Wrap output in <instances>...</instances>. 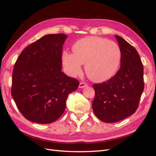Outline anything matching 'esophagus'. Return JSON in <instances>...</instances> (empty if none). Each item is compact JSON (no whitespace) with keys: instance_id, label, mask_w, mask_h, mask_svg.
<instances>
[{"instance_id":"esophagus-1","label":"esophagus","mask_w":156,"mask_h":156,"mask_svg":"<svg viewBox=\"0 0 156 156\" xmlns=\"http://www.w3.org/2000/svg\"><path fill=\"white\" fill-rule=\"evenodd\" d=\"M88 86V84L86 83V82H80V84H79V88H84V87H87Z\"/></svg>"}]
</instances>
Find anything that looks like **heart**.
Wrapping results in <instances>:
<instances>
[{
    "instance_id": "heart-1",
    "label": "heart",
    "mask_w": 156,
    "mask_h": 156,
    "mask_svg": "<svg viewBox=\"0 0 156 156\" xmlns=\"http://www.w3.org/2000/svg\"><path fill=\"white\" fill-rule=\"evenodd\" d=\"M73 54L64 51L62 64L70 76L80 74L82 66L89 78L97 82L107 80L117 72L121 64V51L112 41L98 37H88L76 41L72 46Z\"/></svg>"
}]
</instances>
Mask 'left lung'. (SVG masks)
<instances>
[{"instance_id":"left-lung-1","label":"left lung","mask_w":156,"mask_h":156,"mask_svg":"<svg viewBox=\"0 0 156 156\" xmlns=\"http://www.w3.org/2000/svg\"><path fill=\"white\" fill-rule=\"evenodd\" d=\"M121 51V67L113 77L95 84L92 109L105 122H115L133 114L144 89V67L134 47L115 35Z\"/></svg>"}]
</instances>
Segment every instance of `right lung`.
I'll return each instance as SVG.
<instances>
[{
  "instance_id": "1",
  "label": "right lung",
  "mask_w": 156,
  "mask_h": 156,
  "mask_svg": "<svg viewBox=\"0 0 156 156\" xmlns=\"http://www.w3.org/2000/svg\"><path fill=\"white\" fill-rule=\"evenodd\" d=\"M63 34L44 35L27 46L14 66L11 95L27 120L51 123L64 113L69 94L79 82L62 72Z\"/></svg>"
}]
</instances>
